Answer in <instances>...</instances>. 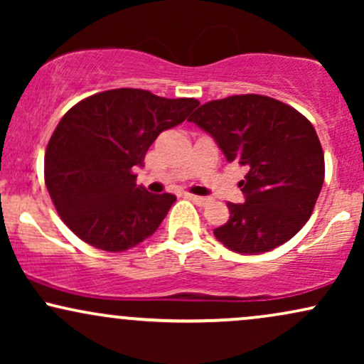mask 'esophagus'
Here are the masks:
<instances>
[{
  "label": "esophagus",
  "instance_id": "obj_1",
  "mask_svg": "<svg viewBox=\"0 0 364 364\" xmlns=\"http://www.w3.org/2000/svg\"><path fill=\"white\" fill-rule=\"evenodd\" d=\"M186 198H190L191 202L198 207H205L207 203L210 202V198H207V196H198V195H186Z\"/></svg>",
  "mask_w": 364,
  "mask_h": 364
}]
</instances>
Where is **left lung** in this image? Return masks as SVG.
<instances>
[{
    "instance_id": "8db88e82",
    "label": "left lung",
    "mask_w": 364,
    "mask_h": 364,
    "mask_svg": "<svg viewBox=\"0 0 364 364\" xmlns=\"http://www.w3.org/2000/svg\"><path fill=\"white\" fill-rule=\"evenodd\" d=\"M190 121L217 141L228 162L246 166L245 203L228 202L217 240L243 255L270 252L310 219L325 178L318 135L299 111L258 94L210 101Z\"/></svg>"
}]
</instances>
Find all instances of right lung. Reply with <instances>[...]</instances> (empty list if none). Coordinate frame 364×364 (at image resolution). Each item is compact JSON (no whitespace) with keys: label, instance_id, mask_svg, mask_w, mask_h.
<instances>
[{"label":"right lung","instance_id":"1","mask_svg":"<svg viewBox=\"0 0 364 364\" xmlns=\"http://www.w3.org/2000/svg\"><path fill=\"white\" fill-rule=\"evenodd\" d=\"M198 104L141 89L99 92L75 104L44 156V181L63 223L111 253L152 236L176 196L149 193L133 168L144 164L159 133L183 123Z\"/></svg>","mask_w":364,"mask_h":364}]
</instances>
